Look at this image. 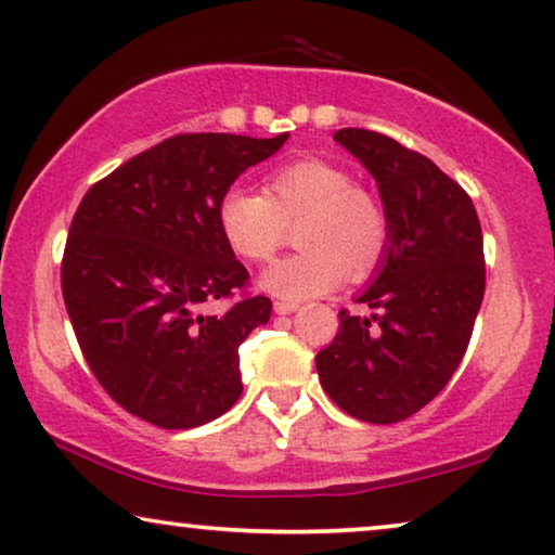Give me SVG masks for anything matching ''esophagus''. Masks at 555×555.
Here are the masks:
<instances>
[{
    "label": "esophagus",
    "mask_w": 555,
    "mask_h": 555,
    "mask_svg": "<svg viewBox=\"0 0 555 555\" xmlns=\"http://www.w3.org/2000/svg\"><path fill=\"white\" fill-rule=\"evenodd\" d=\"M297 302H285V300H278L275 305H272V310H275L278 314H289V312H295L297 310Z\"/></svg>",
    "instance_id": "esophagus-1"
}]
</instances>
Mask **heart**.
<instances>
[{
  "label": "heart",
  "mask_w": 555,
  "mask_h": 555,
  "mask_svg": "<svg viewBox=\"0 0 555 555\" xmlns=\"http://www.w3.org/2000/svg\"><path fill=\"white\" fill-rule=\"evenodd\" d=\"M218 228L228 248L250 262H266L297 225L300 253L278 260L260 287L283 300L330 293L345 275L370 278L389 248V218L382 201L357 185L347 168L300 158L272 170L266 195L228 189L218 201Z\"/></svg>",
  "instance_id": "heart-1"
}]
</instances>
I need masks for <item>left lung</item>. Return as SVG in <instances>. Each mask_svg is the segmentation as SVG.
<instances>
[{"label": "left lung", "instance_id": "1", "mask_svg": "<svg viewBox=\"0 0 555 555\" xmlns=\"http://www.w3.org/2000/svg\"><path fill=\"white\" fill-rule=\"evenodd\" d=\"M335 141L377 181L389 248L357 297L372 314L339 310L314 362L343 412L395 424L429 404L462 362L483 300V235L468 193L422 153L366 129H339Z\"/></svg>", "mask_w": 555, "mask_h": 555}]
</instances>
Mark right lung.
Returning <instances> with one entry per match:
<instances>
[{
	"label": "right lung",
	"mask_w": 555,
	"mask_h": 555,
	"mask_svg": "<svg viewBox=\"0 0 555 555\" xmlns=\"http://www.w3.org/2000/svg\"><path fill=\"white\" fill-rule=\"evenodd\" d=\"M287 133H178L93 183L62 260L66 312L93 377L116 404L160 429L218 420L243 391L237 347L270 320L241 297L248 270L218 228V201Z\"/></svg>",
	"instance_id": "add662e5"
}]
</instances>
